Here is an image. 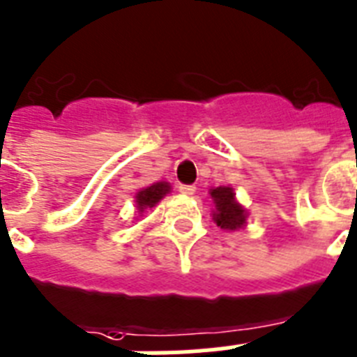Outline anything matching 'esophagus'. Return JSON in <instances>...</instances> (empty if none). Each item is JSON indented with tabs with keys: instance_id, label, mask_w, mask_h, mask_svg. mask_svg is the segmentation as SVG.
<instances>
[{
	"instance_id": "esophagus-1",
	"label": "esophagus",
	"mask_w": 357,
	"mask_h": 357,
	"mask_svg": "<svg viewBox=\"0 0 357 357\" xmlns=\"http://www.w3.org/2000/svg\"><path fill=\"white\" fill-rule=\"evenodd\" d=\"M195 185H190V184H181L178 185V191H181L182 195H195Z\"/></svg>"
}]
</instances>
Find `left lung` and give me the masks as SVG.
Wrapping results in <instances>:
<instances>
[{
  "mask_svg": "<svg viewBox=\"0 0 357 357\" xmlns=\"http://www.w3.org/2000/svg\"><path fill=\"white\" fill-rule=\"evenodd\" d=\"M210 195L215 204L213 220L217 222V226H220L222 229H229V231L246 226V217H248V213L235 200V193L231 188H228V185H219V188L210 190Z\"/></svg>",
  "mask_w": 357,
  "mask_h": 357,
  "instance_id": "1",
  "label": "left lung"
}]
</instances>
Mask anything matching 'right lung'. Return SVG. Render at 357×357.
Listing matches in <instances>:
<instances>
[{
  "label": "right lung",
  "mask_w": 357,
  "mask_h": 357,
  "mask_svg": "<svg viewBox=\"0 0 357 357\" xmlns=\"http://www.w3.org/2000/svg\"><path fill=\"white\" fill-rule=\"evenodd\" d=\"M172 191V185L167 182H155V184L147 185L144 190H140L135 197V202H137V210L142 213L147 208H153L157 206L164 197Z\"/></svg>",
  "instance_id": "1"
}]
</instances>
